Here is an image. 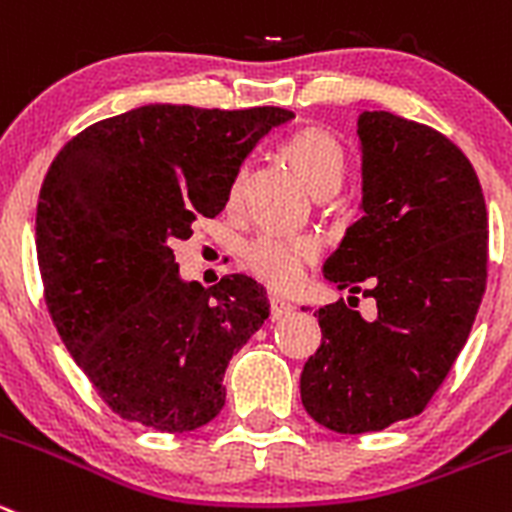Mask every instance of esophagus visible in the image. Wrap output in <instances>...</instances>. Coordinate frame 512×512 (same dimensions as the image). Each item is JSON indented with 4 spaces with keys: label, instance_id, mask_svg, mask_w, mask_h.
<instances>
[{
    "label": "esophagus",
    "instance_id": "obj_1",
    "mask_svg": "<svg viewBox=\"0 0 512 512\" xmlns=\"http://www.w3.org/2000/svg\"><path fill=\"white\" fill-rule=\"evenodd\" d=\"M293 310H295L293 300L283 298V295H278V293L270 295V313H272V318H275V321H280V318L290 315Z\"/></svg>",
    "mask_w": 512,
    "mask_h": 512
}]
</instances>
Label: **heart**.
Wrapping results in <instances>:
<instances>
[{"label": "heart", "instance_id": "b5f03b06", "mask_svg": "<svg viewBox=\"0 0 512 512\" xmlns=\"http://www.w3.org/2000/svg\"><path fill=\"white\" fill-rule=\"evenodd\" d=\"M285 159L300 179L315 191H336L346 171V154L336 136L323 128H303L283 143ZM245 171H237L229 184V202L240 199ZM315 234H257L242 247V265L262 283L278 290H295L305 280V270L321 255Z\"/></svg>", "mask_w": 512, "mask_h": 512}]
</instances>
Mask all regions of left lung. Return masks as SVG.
Segmentation results:
<instances>
[{
    "label": "left lung",
    "instance_id": "1",
    "mask_svg": "<svg viewBox=\"0 0 512 512\" xmlns=\"http://www.w3.org/2000/svg\"><path fill=\"white\" fill-rule=\"evenodd\" d=\"M364 217L323 265L338 290L376 300L364 321L343 300L318 308L323 341L300 399L341 434L379 432L424 412L475 323L487 283V209L460 148L386 111L358 118Z\"/></svg>",
    "mask_w": 512,
    "mask_h": 512
}]
</instances>
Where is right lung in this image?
<instances>
[{
  "mask_svg": "<svg viewBox=\"0 0 512 512\" xmlns=\"http://www.w3.org/2000/svg\"><path fill=\"white\" fill-rule=\"evenodd\" d=\"M290 118L272 105H141L80 131L52 161L35 227L45 303L118 417L179 434L224 407L229 358L270 300L247 275L184 283L171 245L222 212L245 156Z\"/></svg>",
  "mask_w": 512,
  "mask_h": 512,
  "instance_id": "right-lung-1",
  "label": "right lung"
}]
</instances>
